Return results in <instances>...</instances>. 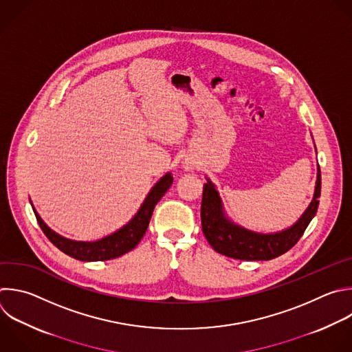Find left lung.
<instances>
[{"mask_svg":"<svg viewBox=\"0 0 352 352\" xmlns=\"http://www.w3.org/2000/svg\"><path fill=\"white\" fill-rule=\"evenodd\" d=\"M320 196V168L318 170L315 193L301 218L289 229L278 233H256L232 223L222 212L221 199L211 181L203 186L200 207L201 229L210 246L219 254L243 261H264L276 258L289 252L304 235L315 217Z\"/></svg>","mask_w":352,"mask_h":352,"instance_id":"left-lung-1","label":"left lung"}]
</instances>
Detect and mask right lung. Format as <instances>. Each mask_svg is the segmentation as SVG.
Returning <instances> with one entry per match:
<instances>
[{
    "label": "right lung",
    "mask_w": 352,
    "mask_h": 352,
    "mask_svg": "<svg viewBox=\"0 0 352 352\" xmlns=\"http://www.w3.org/2000/svg\"><path fill=\"white\" fill-rule=\"evenodd\" d=\"M171 184H173L171 174H166L153 186V189L145 199L137 215L120 230L114 232L113 235L106 236L98 242H74V241L62 238L44 223V221L40 218V215L34 208L33 211L36 214L40 228L45 233V236L60 252L80 261H106V260L117 258L129 253L140 243V241L144 238L145 232L149 226V221L157 201L164 196V193L168 190Z\"/></svg>",
    "instance_id": "1"
}]
</instances>
